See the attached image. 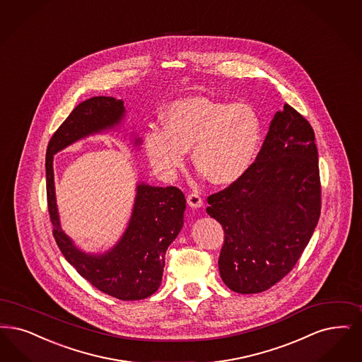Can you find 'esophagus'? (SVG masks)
Wrapping results in <instances>:
<instances>
[{
    "instance_id": "1",
    "label": "esophagus",
    "mask_w": 362,
    "mask_h": 362,
    "mask_svg": "<svg viewBox=\"0 0 362 362\" xmlns=\"http://www.w3.org/2000/svg\"><path fill=\"white\" fill-rule=\"evenodd\" d=\"M187 203L188 206H189V207H192V209H199V207H202L203 206V201L202 198H201V195H199V194H195V192L188 194Z\"/></svg>"
}]
</instances>
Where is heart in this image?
I'll use <instances>...</instances> for the list:
<instances>
[{"mask_svg":"<svg viewBox=\"0 0 362 362\" xmlns=\"http://www.w3.org/2000/svg\"><path fill=\"white\" fill-rule=\"evenodd\" d=\"M161 124L145 132L144 149L151 164L168 176L191 149L194 167L210 183L228 186L245 175L260 146V117L247 103L186 97L163 112Z\"/></svg>","mask_w":362,"mask_h":362,"instance_id":"obj_1","label":"heart"}]
</instances>
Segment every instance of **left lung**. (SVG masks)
<instances>
[{"instance_id":"obj_1","label":"left lung","mask_w":362,"mask_h":362,"mask_svg":"<svg viewBox=\"0 0 362 362\" xmlns=\"http://www.w3.org/2000/svg\"><path fill=\"white\" fill-rule=\"evenodd\" d=\"M225 232L218 267L238 293L271 288L295 267L320 216L315 134L289 105L276 112L255 163L207 198Z\"/></svg>"}]
</instances>
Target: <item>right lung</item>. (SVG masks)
Masks as SVG:
<instances>
[{
  "mask_svg": "<svg viewBox=\"0 0 362 362\" xmlns=\"http://www.w3.org/2000/svg\"><path fill=\"white\" fill-rule=\"evenodd\" d=\"M125 115L124 101L113 97H93L74 109L47 146V202L55 241L76 272L103 293L119 300H140L161 284L165 252L183 228V192L139 182L128 226L118 243L103 253H87L60 226L54 183V155L88 136L118 129ZM133 145L140 146L141 139L136 136Z\"/></svg>",
  "mask_w": 362,
  "mask_h": 362,
  "instance_id": "right-lung-1",
  "label": "right lung"
}]
</instances>
